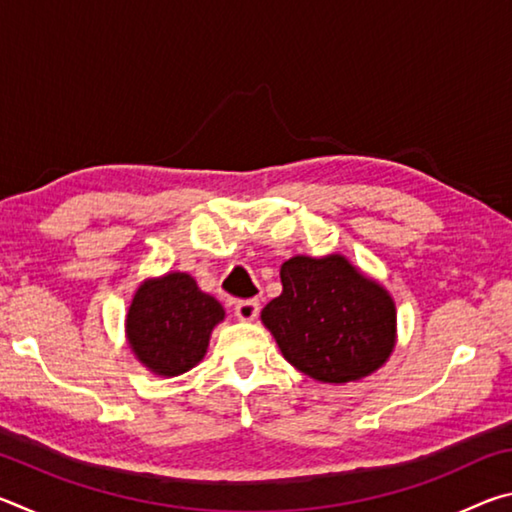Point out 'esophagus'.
Here are the masks:
<instances>
[{"label": "esophagus", "mask_w": 512, "mask_h": 512, "mask_svg": "<svg viewBox=\"0 0 512 512\" xmlns=\"http://www.w3.org/2000/svg\"><path fill=\"white\" fill-rule=\"evenodd\" d=\"M259 314V302L257 300H239L235 305V316L239 320H253Z\"/></svg>", "instance_id": "1"}]
</instances>
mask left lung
Instances as JSON below:
<instances>
[{
    "label": "left lung",
    "mask_w": 512,
    "mask_h": 512,
    "mask_svg": "<svg viewBox=\"0 0 512 512\" xmlns=\"http://www.w3.org/2000/svg\"><path fill=\"white\" fill-rule=\"evenodd\" d=\"M282 293L262 311L264 325L291 366L327 384L375 372L395 345V305L388 291L341 255L291 257Z\"/></svg>",
    "instance_id": "left-lung-1"
}]
</instances>
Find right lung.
I'll use <instances>...</instances> for the list:
<instances>
[{
    "label": "right lung",
    "mask_w": 512,
    "mask_h": 512,
    "mask_svg": "<svg viewBox=\"0 0 512 512\" xmlns=\"http://www.w3.org/2000/svg\"><path fill=\"white\" fill-rule=\"evenodd\" d=\"M221 320V302L198 289L192 275L169 273L137 289L126 316L128 343L155 375L176 377L205 357Z\"/></svg>",
    "instance_id": "add662e5"
}]
</instances>
